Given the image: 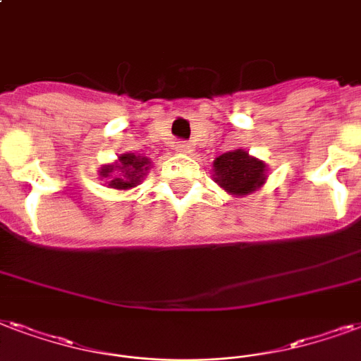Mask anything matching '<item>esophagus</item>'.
<instances>
[{
  "label": "esophagus",
  "mask_w": 361,
  "mask_h": 361,
  "mask_svg": "<svg viewBox=\"0 0 361 361\" xmlns=\"http://www.w3.org/2000/svg\"><path fill=\"white\" fill-rule=\"evenodd\" d=\"M174 149L176 153H191V145L187 144V142H176Z\"/></svg>",
  "instance_id": "esophagus-1"
}]
</instances>
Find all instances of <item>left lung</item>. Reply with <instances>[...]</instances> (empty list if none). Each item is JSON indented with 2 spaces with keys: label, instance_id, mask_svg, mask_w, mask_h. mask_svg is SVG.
<instances>
[{
  "label": "left lung",
  "instance_id": "8db88e82",
  "mask_svg": "<svg viewBox=\"0 0 361 361\" xmlns=\"http://www.w3.org/2000/svg\"><path fill=\"white\" fill-rule=\"evenodd\" d=\"M214 181L233 197H246L265 185L267 164L247 151L235 149L216 157Z\"/></svg>",
  "mask_w": 361,
  "mask_h": 361
}]
</instances>
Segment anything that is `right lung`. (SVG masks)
<instances>
[{"label": "right lung", "mask_w": 361, "mask_h": 361, "mask_svg": "<svg viewBox=\"0 0 361 361\" xmlns=\"http://www.w3.org/2000/svg\"><path fill=\"white\" fill-rule=\"evenodd\" d=\"M147 170H151V159L136 153H121L117 161L102 164L98 178L109 189L128 191L142 183V180L147 176Z\"/></svg>", "instance_id": "1"}]
</instances>
